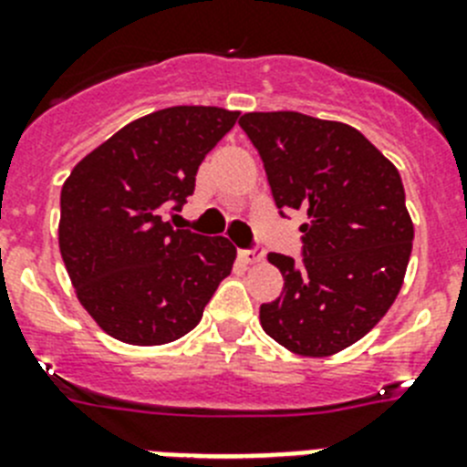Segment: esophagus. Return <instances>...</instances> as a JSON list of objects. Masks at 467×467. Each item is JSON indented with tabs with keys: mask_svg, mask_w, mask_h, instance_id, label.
Here are the masks:
<instances>
[{
	"mask_svg": "<svg viewBox=\"0 0 467 467\" xmlns=\"http://www.w3.org/2000/svg\"><path fill=\"white\" fill-rule=\"evenodd\" d=\"M242 260L244 263H249V265H255V263H263L265 260V251L263 249H249V251H242Z\"/></svg>",
	"mask_w": 467,
	"mask_h": 467,
	"instance_id": "obj_1",
	"label": "esophagus"
}]
</instances>
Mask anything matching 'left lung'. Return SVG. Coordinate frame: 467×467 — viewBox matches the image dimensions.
I'll list each match as a JSON object with an SVG mask.
<instances>
[{"label":"left lung","instance_id":"1","mask_svg":"<svg viewBox=\"0 0 467 467\" xmlns=\"http://www.w3.org/2000/svg\"><path fill=\"white\" fill-rule=\"evenodd\" d=\"M279 209L306 223L302 263L270 254L284 291L260 326L297 356L323 358L358 342L402 288L414 239L396 165L347 123L297 111L244 113Z\"/></svg>","mask_w":467,"mask_h":467}]
</instances>
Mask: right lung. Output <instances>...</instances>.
<instances>
[{
    "mask_svg": "<svg viewBox=\"0 0 467 467\" xmlns=\"http://www.w3.org/2000/svg\"><path fill=\"white\" fill-rule=\"evenodd\" d=\"M239 111L170 107L132 120L78 162L60 195L57 242L78 302L104 333L158 347L191 333L237 249L165 213L192 195L204 155Z\"/></svg>",
    "mask_w": 467,
    "mask_h": 467,
    "instance_id": "add662e5",
    "label": "right lung"
}]
</instances>
